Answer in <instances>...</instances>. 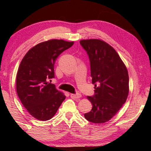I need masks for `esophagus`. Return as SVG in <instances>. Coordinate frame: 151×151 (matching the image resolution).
I'll list each match as a JSON object with an SVG mask.
<instances>
[{
	"mask_svg": "<svg viewBox=\"0 0 151 151\" xmlns=\"http://www.w3.org/2000/svg\"><path fill=\"white\" fill-rule=\"evenodd\" d=\"M70 97L73 99H78L81 97V94L79 93L76 94H70Z\"/></svg>",
	"mask_w": 151,
	"mask_h": 151,
	"instance_id": "1",
	"label": "esophagus"
}]
</instances>
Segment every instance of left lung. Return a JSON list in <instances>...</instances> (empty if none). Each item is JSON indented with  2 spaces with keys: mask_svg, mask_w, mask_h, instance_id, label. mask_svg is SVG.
<instances>
[{
  "mask_svg": "<svg viewBox=\"0 0 151 151\" xmlns=\"http://www.w3.org/2000/svg\"><path fill=\"white\" fill-rule=\"evenodd\" d=\"M80 43L90 59L95 93L93 96H87L93 109L85 117L93 123H104L115 115L127 101L129 92L127 68L114 48L103 40H81Z\"/></svg>",
  "mask_w": 151,
  "mask_h": 151,
  "instance_id": "obj_1",
  "label": "left lung"
}]
</instances>
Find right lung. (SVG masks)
<instances>
[{
  "instance_id": "obj_1",
  "label": "right lung",
  "mask_w": 151,
  "mask_h": 151,
  "mask_svg": "<svg viewBox=\"0 0 151 151\" xmlns=\"http://www.w3.org/2000/svg\"><path fill=\"white\" fill-rule=\"evenodd\" d=\"M73 44V41L62 39L40 42L30 48L20 62L17 74V93L27 111L37 120L52 119L66 98L48 80L55 77L57 58Z\"/></svg>"
}]
</instances>
